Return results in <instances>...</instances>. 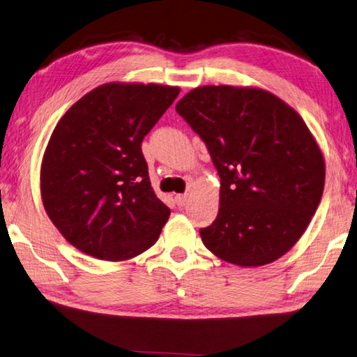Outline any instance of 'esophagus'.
<instances>
[{"label":"esophagus","mask_w":357,"mask_h":357,"mask_svg":"<svg viewBox=\"0 0 357 357\" xmlns=\"http://www.w3.org/2000/svg\"><path fill=\"white\" fill-rule=\"evenodd\" d=\"M187 201H188V195L187 193L176 195V197H174V202H176L178 207H184L187 204Z\"/></svg>","instance_id":"esophagus-1"}]
</instances>
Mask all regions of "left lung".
Segmentation results:
<instances>
[{"label": "left lung", "mask_w": 357, "mask_h": 357, "mask_svg": "<svg viewBox=\"0 0 357 357\" xmlns=\"http://www.w3.org/2000/svg\"><path fill=\"white\" fill-rule=\"evenodd\" d=\"M176 111L199 135L221 178L220 211L199 230L204 246L236 266L284 255L322 199L325 162L289 105L258 88L201 86Z\"/></svg>", "instance_id": "obj_1"}]
</instances>
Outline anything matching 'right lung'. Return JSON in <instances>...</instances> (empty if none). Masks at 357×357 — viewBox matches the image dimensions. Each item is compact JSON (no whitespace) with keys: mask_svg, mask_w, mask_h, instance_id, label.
<instances>
[{"mask_svg":"<svg viewBox=\"0 0 357 357\" xmlns=\"http://www.w3.org/2000/svg\"><path fill=\"white\" fill-rule=\"evenodd\" d=\"M178 86L107 83L63 116L41 162L45 211L83 254L123 261L151 248L170 208L151 188L142 141Z\"/></svg>","mask_w":357,"mask_h":357,"instance_id":"obj_1","label":"right lung"}]
</instances>
